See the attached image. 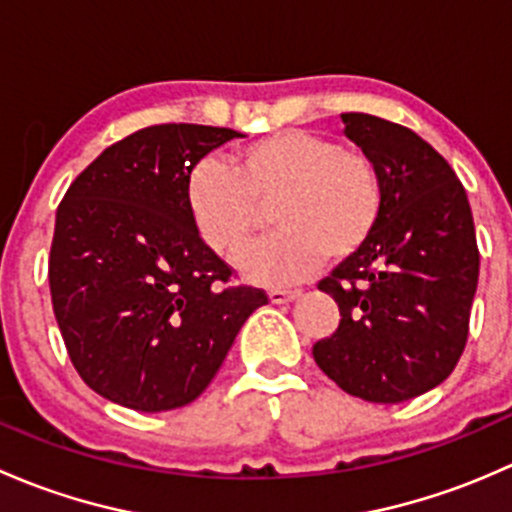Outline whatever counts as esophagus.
I'll return each instance as SVG.
<instances>
[{
    "label": "esophagus",
    "instance_id": "obj_1",
    "mask_svg": "<svg viewBox=\"0 0 512 512\" xmlns=\"http://www.w3.org/2000/svg\"><path fill=\"white\" fill-rule=\"evenodd\" d=\"M302 294V289H270V302L272 304H285L294 302Z\"/></svg>",
    "mask_w": 512,
    "mask_h": 512
}]
</instances>
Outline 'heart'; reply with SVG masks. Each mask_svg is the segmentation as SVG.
Masks as SVG:
<instances>
[{"label":"heart","mask_w":512,"mask_h":512,"mask_svg":"<svg viewBox=\"0 0 512 512\" xmlns=\"http://www.w3.org/2000/svg\"><path fill=\"white\" fill-rule=\"evenodd\" d=\"M185 203L205 245L235 260L265 225L272 240L240 262L257 282H294L317 270L324 255H359L384 215V180L359 148L312 131H282L245 143L232 168L200 158L185 175Z\"/></svg>","instance_id":"obj_1"}]
</instances>
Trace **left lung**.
<instances>
[{
    "instance_id": "8db88e82",
    "label": "left lung",
    "mask_w": 512,
    "mask_h": 512,
    "mask_svg": "<svg viewBox=\"0 0 512 512\" xmlns=\"http://www.w3.org/2000/svg\"><path fill=\"white\" fill-rule=\"evenodd\" d=\"M342 121L379 168L384 215L369 245L317 285L342 319L312 354L347 394L401 404L446 381L466 349L476 227L461 180L411 128L369 113Z\"/></svg>"
}]
</instances>
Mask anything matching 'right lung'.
Listing matches in <instances>:
<instances>
[{"instance_id": "right-lung-1", "label": "right lung", "mask_w": 512, "mask_h": 512, "mask_svg": "<svg viewBox=\"0 0 512 512\" xmlns=\"http://www.w3.org/2000/svg\"><path fill=\"white\" fill-rule=\"evenodd\" d=\"M232 128L160 123L113 143L56 210L49 287L71 364L103 399L180 409L223 366L265 289L230 285L185 203V175Z\"/></svg>"}]
</instances>
